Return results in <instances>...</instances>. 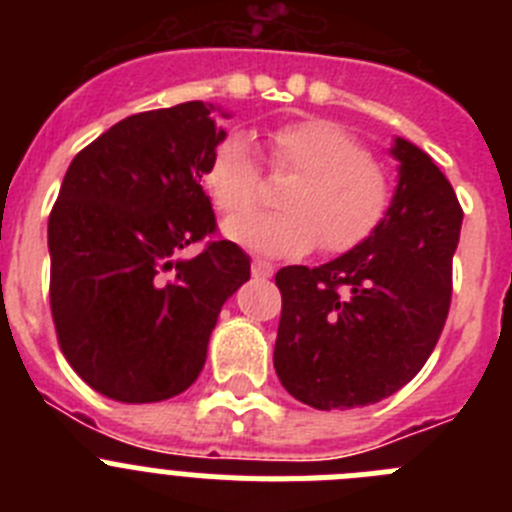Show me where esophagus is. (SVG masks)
Segmentation results:
<instances>
[{"mask_svg":"<svg viewBox=\"0 0 512 512\" xmlns=\"http://www.w3.org/2000/svg\"><path fill=\"white\" fill-rule=\"evenodd\" d=\"M251 271H253V277L256 279H269V277H274V266L269 264V261H253L251 264Z\"/></svg>","mask_w":512,"mask_h":512,"instance_id":"34e87169","label":"esophagus"}]
</instances>
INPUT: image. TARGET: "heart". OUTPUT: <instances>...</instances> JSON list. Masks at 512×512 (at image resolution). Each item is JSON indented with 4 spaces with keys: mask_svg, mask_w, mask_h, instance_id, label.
Here are the masks:
<instances>
[{
    "mask_svg": "<svg viewBox=\"0 0 512 512\" xmlns=\"http://www.w3.org/2000/svg\"><path fill=\"white\" fill-rule=\"evenodd\" d=\"M274 169L295 171L279 197L284 210L238 215L256 207L261 194L259 166L246 135L217 143L205 169V184L228 241L261 256H300L320 241L328 253L359 246L382 223L390 207V174L359 140L330 120L289 122L266 138Z\"/></svg>",
    "mask_w": 512,
    "mask_h": 512,
    "instance_id": "obj_1",
    "label": "heart"
}]
</instances>
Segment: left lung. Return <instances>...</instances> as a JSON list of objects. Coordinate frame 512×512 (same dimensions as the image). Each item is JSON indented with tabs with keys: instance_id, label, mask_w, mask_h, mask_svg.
Wrapping results in <instances>:
<instances>
[{
	"instance_id": "1",
	"label": "left lung",
	"mask_w": 512,
	"mask_h": 512,
	"mask_svg": "<svg viewBox=\"0 0 512 512\" xmlns=\"http://www.w3.org/2000/svg\"><path fill=\"white\" fill-rule=\"evenodd\" d=\"M397 187L374 233L323 266H284L274 369L318 410L364 408L423 369L451 305L461 212L449 179L395 138Z\"/></svg>"
}]
</instances>
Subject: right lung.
Wrapping results in <instances>:
<instances>
[{
    "label": "right lung",
    "mask_w": 512,
    "mask_h": 512,
    "mask_svg": "<svg viewBox=\"0 0 512 512\" xmlns=\"http://www.w3.org/2000/svg\"><path fill=\"white\" fill-rule=\"evenodd\" d=\"M215 110L184 102L125 117L63 176L48 220L53 323L71 369L110 400L161 402L192 387L217 315L251 277L230 241L176 259L215 230L200 187L228 135Z\"/></svg>",
    "instance_id": "1"
}]
</instances>
